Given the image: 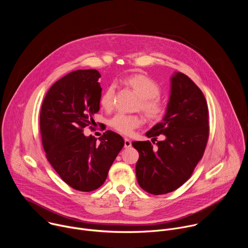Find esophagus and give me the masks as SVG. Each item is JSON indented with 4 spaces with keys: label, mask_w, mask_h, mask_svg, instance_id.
<instances>
[{
    "label": "esophagus",
    "mask_w": 248,
    "mask_h": 248,
    "mask_svg": "<svg viewBox=\"0 0 248 248\" xmlns=\"http://www.w3.org/2000/svg\"><path fill=\"white\" fill-rule=\"evenodd\" d=\"M131 146V140L128 138H124V147L128 148Z\"/></svg>",
    "instance_id": "34e87169"
}]
</instances>
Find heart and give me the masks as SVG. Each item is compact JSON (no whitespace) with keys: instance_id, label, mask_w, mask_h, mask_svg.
<instances>
[{"instance_id":"1","label":"heart","mask_w":248,"mask_h":248,"mask_svg":"<svg viewBox=\"0 0 248 248\" xmlns=\"http://www.w3.org/2000/svg\"><path fill=\"white\" fill-rule=\"evenodd\" d=\"M124 84L134 91L140 98L137 108L142 111L149 121H159L165 115V106L160 101V87L158 84L143 75H132L124 78ZM116 86L110 84L103 92L100 104L106 110H111L114 107ZM142 124V119L136 115L117 114L110 121V125L118 132L129 135L133 130Z\"/></svg>"}]
</instances>
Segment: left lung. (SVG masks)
I'll use <instances>...</instances> for the list:
<instances>
[{
	"mask_svg": "<svg viewBox=\"0 0 248 248\" xmlns=\"http://www.w3.org/2000/svg\"><path fill=\"white\" fill-rule=\"evenodd\" d=\"M157 147L147 141H134L139 159L135 172L138 185L145 191L159 195L183 186L203 156L209 136L208 108L197 85L183 73L170 78V93L161 123L146 132Z\"/></svg>",
	"mask_w": 248,
	"mask_h": 248,
	"instance_id": "left-lung-1",
	"label": "left lung"
}]
</instances>
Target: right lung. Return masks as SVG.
I'll list each match as a JSON object with an SVG mask.
<instances>
[{"label": "right lung", "instance_id": "1", "mask_svg": "<svg viewBox=\"0 0 248 248\" xmlns=\"http://www.w3.org/2000/svg\"><path fill=\"white\" fill-rule=\"evenodd\" d=\"M101 75L78 69L55 82L40 113V130L46 157L62 180L73 188L89 192L100 187L123 149V137L107 130L97 139L83 128L100 109Z\"/></svg>", "mask_w": 248, "mask_h": 248}]
</instances>
